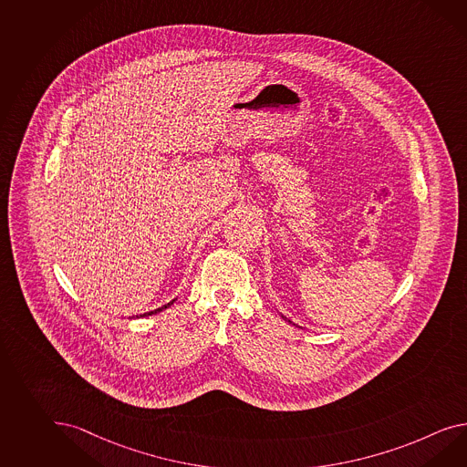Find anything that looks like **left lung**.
Wrapping results in <instances>:
<instances>
[{
    "mask_svg": "<svg viewBox=\"0 0 467 467\" xmlns=\"http://www.w3.org/2000/svg\"><path fill=\"white\" fill-rule=\"evenodd\" d=\"M283 318H286V317H283ZM287 322H289V320H287Z\"/></svg>",
    "mask_w": 467,
    "mask_h": 467,
    "instance_id": "obj_1",
    "label": "left lung"
}]
</instances>
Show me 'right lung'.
<instances>
[{"instance_id": "1", "label": "right lung", "mask_w": 467, "mask_h": 467, "mask_svg": "<svg viewBox=\"0 0 467 467\" xmlns=\"http://www.w3.org/2000/svg\"><path fill=\"white\" fill-rule=\"evenodd\" d=\"M174 301H176V298L172 299V301H169L168 305H162L161 308H156V310L152 311H147V313H142V315H137V318H139V317H149V315H156V313H159V311L166 310V308H169V306H171Z\"/></svg>"}]
</instances>
